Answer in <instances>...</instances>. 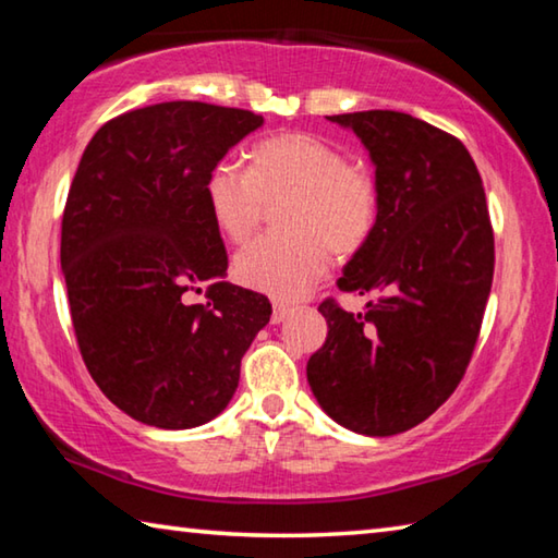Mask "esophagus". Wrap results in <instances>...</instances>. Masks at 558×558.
Instances as JSON below:
<instances>
[{"label": "esophagus", "mask_w": 558, "mask_h": 558, "mask_svg": "<svg viewBox=\"0 0 558 558\" xmlns=\"http://www.w3.org/2000/svg\"><path fill=\"white\" fill-rule=\"evenodd\" d=\"M288 315H290V305H286V302H272V315H270L272 323L280 325Z\"/></svg>", "instance_id": "1"}]
</instances>
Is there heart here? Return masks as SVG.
Returning a JSON list of instances; mask_svg holds the SVG:
<instances>
[{"instance_id":"obj_1","label":"heart","mask_w":558,"mask_h":558,"mask_svg":"<svg viewBox=\"0 0 558 558\" xmlns=\"http://www.w3.org/2000/svg\"><path fill=\"white\" fill-rule=\"evenodd\" d=\"M278 209L280 233L260 235L235 256V276L276 298H300L329 268V251L349 258L372 239L379 184L369 167L307 132L253 145L245 169L221 159L206 179V204L226 239L243 243L258 229L263 206Z\"/></svg>"}]
</instances>
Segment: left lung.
Listing matches in <instances>:
<instances>
[{
    "label": "left lung",
    "mask_w": 558,
    "mask_h": 558,
    "mask_svg": "<svg viewBox=\"0 0 558 558\" xmlns=\"http://www.w3.org/2000/svg\"><path fill=\"white\" fill-rule=\"evenodd\" d=\"M376 167L379 219L339 290L364 313L319 305L327 339L307 362L323 411L362 436H396L436 413L470 364L495 272L483 179L458 137L396 110L329 116Z\"/></svg>",
    "instance_id": "obj_1"
}]
</instances>
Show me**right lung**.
Returning a JSON list of instances; mask_svg holds the SVG:
<instances>
[{
    "label": "right lung",
    "mask_w": 558,
    "mask_h": 558,
    "mask_svg": "<svg viewBox=\"0 0 558 558\" xmlns=\"http://www.w3.org/2000/svg\"><path fill=\"white\" fill-rule=\"evenodd\" d=\"M263 116L172 100L108 120L65 199L61 268L83 362L130 418L182 430L229 405L245 349L270 319L260 292L221 280L206 179ZM211 281L207 302L189 291Z\"/></svg>",
    "instance_id": "right-lung-1"
}]
</instances>
